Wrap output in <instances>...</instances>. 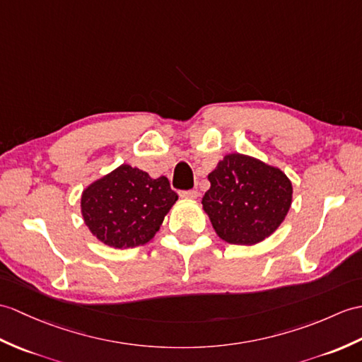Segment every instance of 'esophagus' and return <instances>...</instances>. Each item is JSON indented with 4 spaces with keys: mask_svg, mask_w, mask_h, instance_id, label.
<instances>
[{
    "mask_svg": "<svg viewBox=\"0 0 362 362\" xmlns=\"http://www.w3.org/2000/svg\"><path fill=\"white\" fill-rule=\"evenodd\" d=\"M179 196L185 197V199H197L199 192L196 189H187V191H180Z\"/></svg>",
    "mask_w": 362,
    "mask_h": 362,
    "instance_id": "esophagus-1",
    "label": "esophagus"
}]
</instances>
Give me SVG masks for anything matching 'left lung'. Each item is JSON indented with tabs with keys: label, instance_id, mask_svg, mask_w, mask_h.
<instances>
[{
	"label": "left lung",
	"instance_id": "8db88e82",
	"mask_svg": "<svg viewBox=\"0 0 362 362\" xmlns=\"http://www.w3.org/2000/svg\"><path fill=\"white\" fill-rule=\"evenodd\" d=\"M202 199L217 236L234 245H255L277 230L291 206L293 187L279 168L239 153L208 174Z\"/></svg>",
	"mask_w": 362,
	"mask_h": 362
}]
</instances>
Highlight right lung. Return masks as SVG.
Listing matches in <instances>:
<instances>
[{"label": "right lung", "instance_id": "add662e5", "mask_svg": "<svg viewBox=\"0 0 362 362\" xmlns=\"http://www.w3.org/2000/svg\"><path fill=\"white\" fill-rule=\"evenodd\" d=\"M177 199L165 175L153 179L139 168L120 165L83 191L81 214L105 245L134 248L156 236Z\"/></svg>", "mask_w": 362, "mask_h": 362}]
</instances>
